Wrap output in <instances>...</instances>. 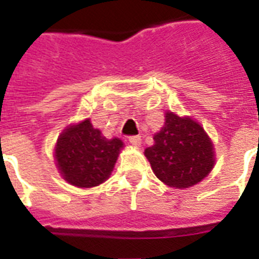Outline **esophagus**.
I'll return each instance as SVG.
<instances>
[{"label": "esophagus", "instance_id": "obj_1", "mask_svg": "<svg viewBox=\"0 0 259 259\" xmlns=\"http://www.w3.org/2000/svg\"><path fill=\"white\" fill-rule=\"evenodd\" d=\"M129 142L133 146H140L141 145V137L140 136H132V137H129Z\"/></svg>", "mask_w": 259, "mask_h": 259}]
</instances>
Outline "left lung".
Returning a JSON list of instances; mask_svg holds the SVG:
<instances>
[{"label": "left lung", "mask_w": 259, "mask_h": 259, "mask_svg": "<svg viewBox=\"0 0 259 259\" xmlns=\"http://www.w3.org/2000/svg\"><path fill=\"white\" fill-rule=\"evenodd\" d=\"M212 142L197 122L168 111L165 123L154 134V145L146 148L145 156L162 183L189 188L212 169Z\"/></svg>", "instance_id": "8db88e82"}]
</instances>
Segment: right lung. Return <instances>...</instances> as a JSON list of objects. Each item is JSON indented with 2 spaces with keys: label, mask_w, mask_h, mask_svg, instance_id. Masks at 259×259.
<instances>
[{
  "label": "right lung",
  "mask_w": 259,
  "mask_h": 259,
  "mask_svg": "<svg viewBox=\"0 0 259 259\" xmlns=\"http://www.w3.org/2000/svg\"><path fill=\"white\" fill-rule=\"evenodd\" d=\"M122 146L119 138L107 140L86 119L60 134L55 157L64 180L90 188L109 179Z\"/></svg>",
  "instance_id": "obj_1"
}]
</instances>
